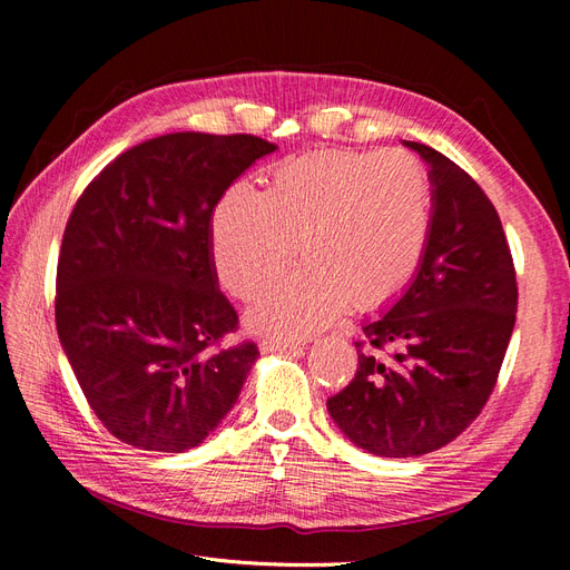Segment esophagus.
<instances>
[{"mask_svg": "<svg viewBox=\"0 0 570 570\" xmlns=\"http://www.w3.org/2000/svg\"><path fill=\"white\" fill-rule=\"evenodd\" d=\"M262 347L268 352H285V350H297L302 347V340H283V337H266Z\"/></svg>", "mask_w": 570, "mask_h": 570, "instance_id": "1", "label": "esophagus"}]
</instances>
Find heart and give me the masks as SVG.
I'll list each match as a JSON object with an SVG mask.
<instances>
[{
  "mask_svg": "<svg viewBox=\"0 0 570 570\" xmlns=\"http://www.w3.org/2000/svg\"><path fill=\"white\" fill-rule=\"evenodd\" d=\"M433 230V193L409 151H337L285 161L268 193L249 183L223 195L214 220L220 283L252 297L295 262L302 237L312 258L271 285L252 323L275 335H306L342 304H381L419 273Z\"/></svg>",
  "mask_w": 570,
  "mask_h": 570,
  "instance_id": "heart-1",
  "label": "heart"
}]
</instances>
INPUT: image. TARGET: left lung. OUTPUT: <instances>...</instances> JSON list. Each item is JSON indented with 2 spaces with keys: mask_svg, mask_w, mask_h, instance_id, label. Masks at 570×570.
I'll return each instance as SVG.
<instances>
[{
  "mask_svg": "<svg viewBox=\"0 0 570 570\" xmlns=\"http://www.w3.org/2000/svg\"><path fill=\"white\" fill-rule=\"evenodd\" d=\"M433 230L416 278L361 323L352 383L327 400L337 428L377 456H421L469 428L497 385L519 308L513 256L482 187L428 145Z\"/></svg>",
  "mask_w": 570,
  "mask_h": 570,
  "instance_id": "1",
  "label": "left lung"
}]
</instances>
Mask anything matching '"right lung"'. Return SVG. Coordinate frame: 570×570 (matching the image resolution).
Here are the masks:
<instances>
[{
	"instance_id": "1",
	"label": "right lung",
	"mask_w": 570,
	"mask_h": 570,
	"mask_svg": "<svg viewBox=\"0 0 570 570\" xmlns=\"http://www.w3.org/2000/svg\"><path fill=\"white\" fill-rule=\"evenodd\" d=\"M275 149L256 135L170 132L99 170L68 216L57 331L80 390L135 450L197 446L237 402L254 358L216 287L212 216L230 183Z\"/></svg>"
}]
</instances>
